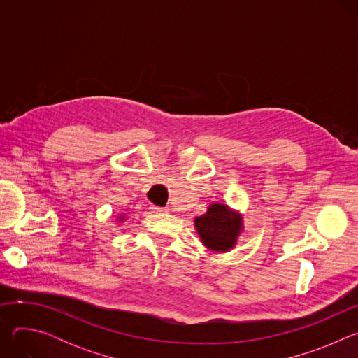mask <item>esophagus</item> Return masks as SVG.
Masks as SVG:
<instances>
[{
	"instance_id": "obj_1",
	"label": "esophagus",
	"mask_w": 358,
	"mask_h": 358,
	"mask_svg": "<svg viewBox=\"0 0 358 358\" xmlns=\"http://www.w3.org/2000/svg\"><path fill=\"white\" fill-rule=\"evenodd\" d=\"M151 213H156V214H160V213H167L166 208H162V207H156V206H151L150 207Z\"/></svg>"
}]
</instances>
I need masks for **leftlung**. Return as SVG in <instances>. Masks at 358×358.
<instances>
[{
  "label": "left lung",
  "mask_w": 358,
  "mask_h": 358,
  "mask_svg": "<svg viewBox=\"0 0 358 358\" xmlns=\"http://www.w3.org/2000/svg\"><path fill=\"white\" fill-rule=\"evenodd\" d=\"M195 229L202 243L213 250H229L242 229V218L224 203H213L208 211L195 218Z\"/></svg>",
  "instance_id": "obj_1"
}]
</instances>
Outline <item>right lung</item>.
<instances>
[{"label":"right lung","instance_id":"add662e5","mask_svg":"<svg viewBox=\"0 0 358 358\" xmlns=\"http://www.w3.org/2000/svg\"><path fill=\"white\" fill-rule=\"evenodd\" d=\"M122 220H123V218H122V217H120V221H122Z\"/></svg>","mask_w":358,"mask_h":358}]
</instances>
